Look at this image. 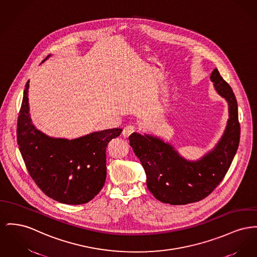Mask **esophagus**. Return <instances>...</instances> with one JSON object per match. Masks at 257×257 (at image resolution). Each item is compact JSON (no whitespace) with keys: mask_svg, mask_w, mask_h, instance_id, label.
<instances>
[{"mask_svg":"<svg viewBox=\"0 0 257 257\" xmlns=\"http://www.w3.org/2000/svg\"><path fill=\"white\" fill-rule=\"evenodd\" d=\"M134 132H135V127L129 125V126H126V127L123 129L122 135H123L124 138H128V137L130 136V135H131L132 133H134Z\"/></svg>","mask_w":257,"mask_h":257,"instance_id":"esophagus-1","label":"esophagus"}]
</instances>
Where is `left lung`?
Masks as SVG:
<instances>
[{"label": "left lung", "mask_w": 257, "mask_h": 257, "mask_svg": "<svg viewBox=\"0 0 257 257\" xmlns=\"http://www.w3.org/2000/svg\"><path fill=\"white\" fill-rule=\"evenodd\" d=\"M211 80L228 103L229 118L214 149L199 160H186L157 137L139 133L129 137L130 146L145 169L149 190L163 203L186 205L209 196L225 177L238 150L241 128L236 97L217 69L212 71Z\"/></svg>", "instance_id": "obj_1"}]
</instances>
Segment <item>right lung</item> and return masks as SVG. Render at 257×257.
I'll use <instances>...</instances> for the list:
<instances>
[{
	"mask_svg": "<svg viewBox=\"0 0 257 257\" xmlns=\"http://www.w3.org/2000/svg\"><path fill=\"white\" fill-rule=\"evenodd\" d=\"M29 82L25 85L16 131L28 173L46 196L67 205L85 204L105 184L106 147L122 129L93 132L74 140L46 136L31 120Z\"/></svg>",
	"mask_w": 257,
	"mask_h": 257,
	"instance_id": "obj_1",
	"label": "right lung"
}]
</instances>
